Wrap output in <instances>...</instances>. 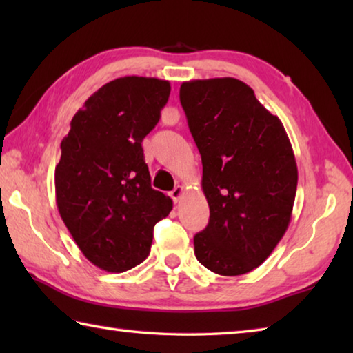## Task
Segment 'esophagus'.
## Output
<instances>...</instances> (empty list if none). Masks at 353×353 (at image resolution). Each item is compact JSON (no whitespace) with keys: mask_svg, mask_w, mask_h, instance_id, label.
<instances>
[{"mask_svg":"<svg viewBox=\"0 0 353 353\" xmlns=\"http://www.w3.org/2000/svg\"><path fill=\"white\" fill-rule=\"evenodd\" d=\"M182 196H183V187H181V185H177V187L171 191V198L177 204V202L182 199Z\"/></svg>","mask_w":353,"mask_h":353,"instance_id":"1","label":"esophagus"}]
</instances>
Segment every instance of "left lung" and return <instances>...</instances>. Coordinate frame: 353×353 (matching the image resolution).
Masks as SVG:
<instances>
[{
	"instance_id": "obj_1",
	"label": "left lung",
	"mask_w": 353,
	"mask_h": 353,
	"mask_svg": "<svg viewBox=\"0 0 353 353\" xmlns=\"http://www.w3.org/2000/svg\"><path fill=\"white\" fill-rule=\"evenodd\" d=\"M181 104L202 159L210 219L194 235V255L219 276L260 266L288 229L297 165L279 117L235 77L181 85Z\"/></svg>"
}]
</instances>
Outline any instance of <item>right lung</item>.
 I'll return each mask as SVG.
<instances>
[{
    "instance_id": "obj_1",
    "label": "right lung",
    "mask_w": 353,
    "mask_h": 353,
    "mask_svg": "<svg viewBox=\"0 0 353 353\" xmlns=\"http://www.w3.org/2000/svg\"><path fill=\"white\" fill-rule=\"evenodd\" d=\"M168 81L124 76L85 101L71 119L56 166V204L88 261L124 272L146 259L154 225L172 208L151 187L141 141L170 98Z\"/></svg>"
}]
</instances>
